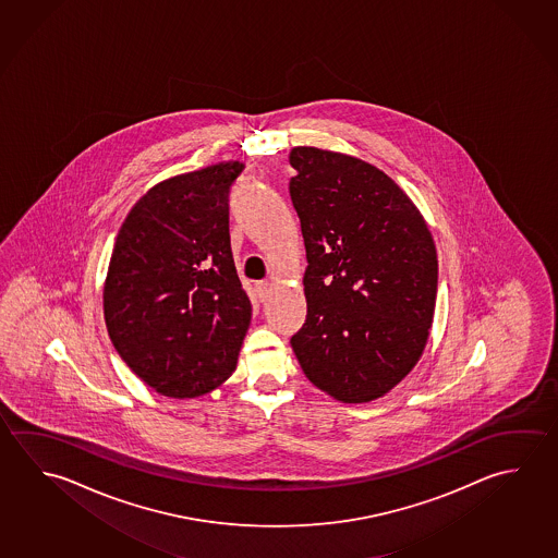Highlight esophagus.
Segmentation results:
<instances>
[{"label": "esophagus", "instance_id": "1", "mask_svg": "<svg viewBox=\"0 0 558 558\" xmlns=\"http://www.w3.org/2000/svg\"><path fill=\"white\" fill-rule=\"evenodd\" d=\"M270 288H272V283L268 282H258L255 286L256 298L260 300V302H265L266 298H268V293H270Z\"/></svg>", "mask_w": 558, "mask_h": 558}]
</instances>
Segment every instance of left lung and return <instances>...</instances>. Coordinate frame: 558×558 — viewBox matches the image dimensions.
<instances>
[{"label": "left lung", "instance_id": "obj_1", "mask_svg": "<svg viewBox=\"0 0 558 558\" xmlns=\"http://www.w3.org/2000/svg\"><path fill=\"white\" fill-rule=\"evenodd\" d=\"M307 319L292 349L313 386L378 400L417 364L437 300V248L410 196L361 158L293 147Z\"/></svg>", "mask_w": 558, "mask_h": 558}]
</instances>
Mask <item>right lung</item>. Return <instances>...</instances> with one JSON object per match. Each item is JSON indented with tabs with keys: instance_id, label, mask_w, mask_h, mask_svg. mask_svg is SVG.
Returning a JSON list of instances; mask_svg holds the SVG:
<instances>
[{
	"instance_id": "1",
	"label": "right lung",
	"mask_w": 558,
	"mask_h": 558,
	"mask_svg": "<svg viewBox=\"0 0 558 558\" xmlns=\"http://www.w3.org/2000/svg\"><path fill=\"white\" fill-rule=\"evenodd\" d=\"M239 160L158 182L119 229L104 317L119 356L168 398H197L235 372L251 300L229 239Z\"/></svg>"
}]
</instances>
